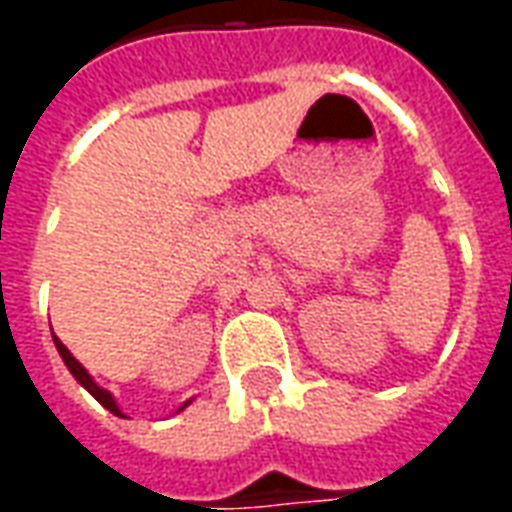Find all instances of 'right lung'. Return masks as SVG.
Wrapping results in <instances>:
<instances>
[{"mask_svg": "<svg viewBox=\"0 0 512 512\" xmlns=\"http://www.w3.org/2000/svg\"><path fill=\"white\" fill-rule=\"evenodd\" d=\"M54 345H57V351H60L62 362L68 365V370H71V373H73V378H76V381H79V384H82L84 389H87V392H90V395H93L95 400H98V403H101V406L109 408V411H112V414H117V417H123V411L117 408L115 397L109 395L106 389H101V386L95 384L93 378H90V373H87V370H84V367L79 365L76 359H73L71 351H68V348H65V345H62L60 340H57V337H54ZM180 408H183V406H180Z\"/></svg>", "mask_w": 512, "mask_h": 512, "instance_id": "1", "label": "right lung"}]
</instances>
